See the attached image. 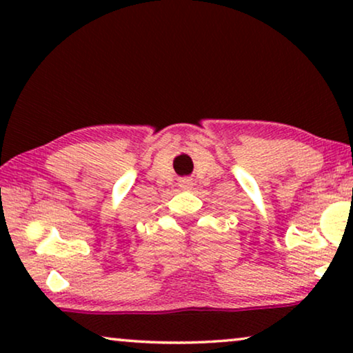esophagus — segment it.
Returning <instances> with one entry per match:
<instances>
[{"mask_svg":"<svg viewBox=\"0 0 353 353\" xmlns=\"http://www.w3.org/2000/svg\"><path fill=\"white\" fill-rule=\"evenodd\" d=\"M192 185H194V183H192L191 178H181L180 180V186L183 188V190H191Z\"/></svg>","mask_w":353,"mask_h":353,"instance_id":"obj_1","label":"esophagus"}]
</instances>
